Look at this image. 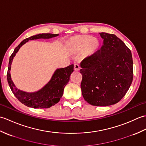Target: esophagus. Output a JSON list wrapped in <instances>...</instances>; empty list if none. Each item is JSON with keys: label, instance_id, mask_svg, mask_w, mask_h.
<instances>
[{"label": "esophagus", "instance_id": "34e87169", "mask_svg": "<svg viewBox=\"0 0 146 146\" xmlns=\"http://www.w3.org/2000/svg\"><path fill=\"white\" fill-rule=\"evenodd\" d=\"M74 70H75V71L80 70V66L78 64L75 63V64H74Z\"/></svg>", "mask_w": 146, "mask_h": 146}]
</instances>
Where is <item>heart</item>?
<instances>
[{"label": "heart", "instance_id": "b5f03b06", "mask_svg": "<svg viewBox=\"0 0 146 146\" xmlns=\"http://www.w3.org/2000/svg\"><path fill=\"white\" fill-rule=\"evenodd\" d=\"M99 42L96 38L90 36H82L74 38L68 42V48L73 52H79L83 50V54L92 55L97 51Z\"/></svg>", "mask_w": 146, "mask_h": 146}]
</instances>
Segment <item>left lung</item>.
Masks as SVG:
<instances>
[{"instance_id": "8db88e82", "label": "left lung", "mask_w": 146, "mask_h": 146, "mask_svg": "<svg viewBox=\"0 0 146 146\" xmlns=\"http://www.w3.org/2000/svg\"><path fill=\"white\" fill-rule=\"evenodd\" d=\"M100 49L84 59L80 66L83 98L94 106H109L124 97L133 80L132 53L115 35L100 33Z\"/></svg>"}]
</instances>
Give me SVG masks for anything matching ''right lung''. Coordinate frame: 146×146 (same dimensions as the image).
<instances>
[{"label": "right lung", "instance_id": "obj_1", "mask_svg": "<svg viewBox=\"0 0 146 146\" xmlns=\"http://www.w3.org/2000/svg\"><path fill=\"white\" fill-rule=\"evenodd\" d=\"M58 36L59 35L42 33L31 36L24 39L15 48L14 52L9 58L7 75L9 85L19 101L27 107L34 108H46L51 107L57 104L63 96L65 86L69 82L71 74L74 70V65L71 64L66 68H58L52 75L51 80L42 88L35 92H27L18 89L12 81L11 76L12 61L21 46L30 40L50 39Z\"/></svg>", "mask_w": 146, "mask_h": 146}]
</instances>
